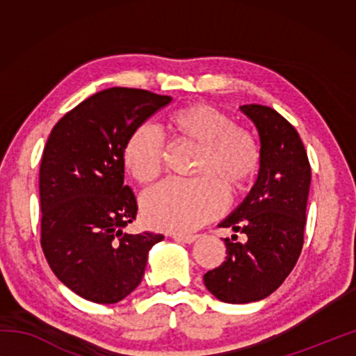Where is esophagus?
Instances as JSON below:
<instances>
[{
	"label": "esophagus",
	"instance_id": "esophagus-1",
	"mask_svg": "<svg viewBox=\"0 0 356 356\" xmlns=\"http://www.w3.org/2000/svg\"><path fill=\"white\" fill-rule=\"evenodd\" d=\"M171 237L174 240H177V242H184V243H191L197 238L196 234H172Z\"/></svg>",
	"mask_w": 356,
	"mask_h": 356
}]
</instances>
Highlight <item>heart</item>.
<instances>
[{"mask_svg": "<svg viewBox=\"0 0 356 356\" xmlns=\"http://www.w3.org/2000/svg\"><path fill=\"white\" fill-rule=\"evenodd\" d=\"M168 129L179 143L200 146L195 163V176L200 179L166 180L144 193L141 210L152 227L184 234L225 210L226 190L220 182L231 191L243 188L259 171L261 150L248 129L204 102L172 111ZM122 161L138 182H154L166 165L163 138L150 125H141L125 143Z\"/></svg>", "mask_w": 356, "mask_h": 356, "instance_id": "1", "label": "heart"}]
</instances>
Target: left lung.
Here are the masks:
<instances>
[{"instance_id": "1", "label": "left lung", "mask_w": 356, "mask_h": 356, "mask_svg": "<svg viewBox=\"0 0 356 356\" xmlns=\"http://www.w3.org/2000/svg\"><path fill=\"white\" fill-rule=\"evenodd\" d=\"M261 138L254 186L221 222L246 236L225 238L226 257L204 275V284L225 303L257 301L278 289L297 264L305 242L311 165L298 131L273 108L243 105Z\"/></svg>"}]
</instances>
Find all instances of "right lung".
I'll return each mask as SVG.
<instances>
[{
  "instance_id": "add662e5",
  "label": "right lung",
  "mask_w": 356,
  "mask_h": 356,
  "mask_svg": "<svg viewBox=\"0 0 356 356\" xmlns=\"http://www.w3.org/2000/svg\"><path fill=\"white\" fill-rule=\"evenodd\" d=\"M170 95L110 88L58 120L39 171L40 246L63 284L99 305L124 300L140 284L147 252L161 234H125L136 218L124 184V146Z\"/></svg>"
}]
</instances>
